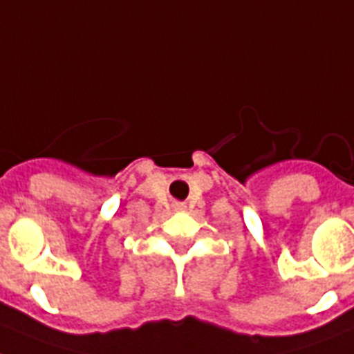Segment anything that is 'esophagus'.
<instances>
[{
  "mask_svg": "<svg viewBox=\"0 0 354 354\" xmlns=\"http://www.w3.org/2000/svg\"><path fill=\"white\" fill-rule=\"evenodd\" d=\"M176 209H178V210H182V209H183V205H176Z\"/></svg>",
  "mask_w": 354,
  "mask_h": 354,
  "instance_id": "34e87169",
  "label": "esophagus"
}]
</instances>
